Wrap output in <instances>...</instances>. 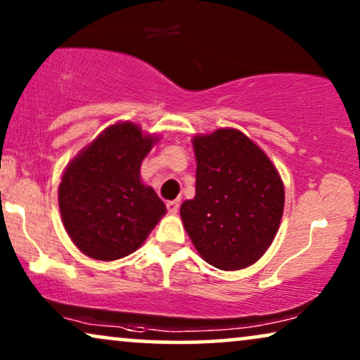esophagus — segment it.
Instances as JSON below:
<instances>
[{
	"mask_svg": "<svg viewBox=\"0 0 360 360\" xmlns=\"http://www.w3.org/2000/svg\"><path fill=\"white\" fill-rule=\"evenodd\" d=\"M179 208H180V201L179 200L169 201V203H167V210H169V213H172V214L179 213Z\"/></svg>",
	"mask_w": 360,
	"mask_h": 360,
	"instance_id": "34e87169",
	"label": "esophagus"
}]
</instances>
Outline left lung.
Returning a JSON list of instances; mask_svg holds the SVG:
<instances>
[{"mask_svg":"<svg viewBox=\"0 0 360 360\" xmlns=\"http://www.w3.org/2000/svg\"><path fill=\"white\" fill-rule=\"evenodd\" d=\"M196 195L180 216L206 262L239 270L262 257L277 234L285 191L269 157L240 131L193 137Z\"/></svg>","mask_w":360,"mask_h":360,"instance_id":"8db88e82","label":"left lung"}]
</instances>
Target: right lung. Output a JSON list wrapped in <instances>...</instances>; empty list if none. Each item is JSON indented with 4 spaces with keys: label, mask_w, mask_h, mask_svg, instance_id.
<instances>
[{
    "label": "right lung",
    "mask_w": 360,
    "mask_h": 360,
    "mask_svg": "<svg viewBox=\"0 0 360 360\" xmlns=\"http://www.w3.org/2000/svg\"><path fill=\"white\" fill-rule=\"evenodd\" d=\"M155 141L132 122H117L68 164L58 206L68 236L88 257H126L165 214L164 201L139 175Z\"/></svg>",
    "instance_id": "obj_1"
}]
</instances>
